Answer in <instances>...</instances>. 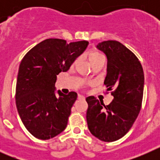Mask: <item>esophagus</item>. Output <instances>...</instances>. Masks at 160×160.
Here are the masks:
<instances>
[{"instance_id":"obj_1","label":"esophagus","mask_w":160,"mask_h":160,"mask_svg":"<svg viewBox=\"0 0 160 160\" xmlns=\"http://www.w3.org/2000/svg\"><path fill=\"white\" fill-rule=\"evenodd\" d=\"M78 100H84L85 97L83 95H82V94H78Z\"/></svg>"}]
</instances>
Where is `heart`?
Masks as SVG:
<instances>
[{
	"label": "heart",
	"mask_w": 160,
	"mask_h": 160,
	"mask_svg": "<svg viewBox=\"0 0 160 160\" xmlns=\"http://www.w3.org/2000/svg\"><path fill=\"white\" fill-rule=\"evenodd\" d=\"M100 58H104V57H103L102 55L100 54V53H93L92 54H91V55H90V62H91L92 61L95 60V59ZM76 62H77V61H76V62H74V63H76Z\"/></svg>",
	"instance_id": "heart-1"
}]
</instances>
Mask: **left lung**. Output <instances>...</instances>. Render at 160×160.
<instances>
[{
  "label": "left lung",
  "mask_w": 160,
  "mask_h": 160,
  "mask_svg": "<svg viewBox=\"0 0 160 160\" xmlns=\"http://www.w3.org/2000/svg\"><path fill=\"white\" fill-rule=\"evenodd\" d=\"M107 58L104 84L114 99L105 106L94 96L88 103L87 121L90 133L104 142H113L128 132L140 111L144 74L137 57L117 41H104L96 46Z\"/></svg>",
  "instance_id": "1"
}]
</instances>
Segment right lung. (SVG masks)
I'll use <instances>...</instances> for the list:
<instances>
[{"label":"right lung","mask_w":160,"mask_h":160,"mask_svg":"<svg viewBox=\"0 0 160 160\" xmlns=\"http://www.w3.org/2000/svg\"><path fill=\"white\" fill-rule=\"evenodd\" d=\"M88 44L87 41L68 44L62 39L49 38L31 49L21 62L17 108L26 129L37 138L49 139L66 129L78 94L57 91V75L70 69Z\"/></svg>","instance_id":"add662e5"}]
</instances>
